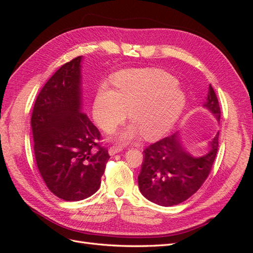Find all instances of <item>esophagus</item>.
<instances>
[{"label": "esophagus", "instance_id": "34e87169", "mask_svg": "<svg viewBox=\"0 0 253 253\" xmlns=\"http://www.w3.org/2000/svg\"><path fill=\"white\" fill-rule=\"evenodd\" d=\"M121 148L120 147H111L110 149H109V154L111 155V156H113V155H115V154H117V153H119V152H121Z\"/></svg>", "mask_w": 253, "mask_h": 253}]
</instances>
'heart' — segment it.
Returning <instances> with one entry per match:
<instances>
[{"label":"heart","instance_id":"1","mask_svg":"<svg viewBox=\"0 0 253 253\" xmlns=\"http://www.w3.org/2000/svg\"><path fill=\"white\" fill-rule=\"evenodd\" d=\"M177 81L165 71L147 68L125 72L114 79L112 89L102 84L93 102V116L104 132L111 133L126 119L133 126L118 134L117 139L128 141L139 129L145 139H158L177 124L187 104V96Z\"/></svg>","mask_w":253,"mask_h":253}]
</instances>
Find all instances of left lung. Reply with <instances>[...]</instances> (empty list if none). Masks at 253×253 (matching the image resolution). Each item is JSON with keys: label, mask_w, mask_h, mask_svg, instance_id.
<instances>
[{"label": "left lung", "mask_w": 253, "mask_h": 253, "mask_svg": "<svg viewBox=\"0 0 253 253\" xmlns=\"http://www.w3.org/2000/svg\"><path fill=\"white\" fill-rule=\"evenodd\" d=\"M204 108L219 121V104L211 84ZM217 149L218 133L208 142V152L202 156H194L186 150L179 132L149 145L143 151L138 175L141 194L150 202L164 207L187 201L209 176Z\"/></svg>", "instance_id": "8db88e82"}]
</instances>
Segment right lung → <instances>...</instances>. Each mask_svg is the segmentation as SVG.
Here are the masks:
<instances>
[{
    "instance_id": "obj_1",
    "label": "right lung",
    "mask_w": 253,
    "mask_h": 253,
    "mask_svg": "<svg viewBox=\"0 0 253 253\" xmlns=\"http://www.w3.org/2000/svg\"><path fill=\"white\" fill-rule=\"evenodd\" d=\"M82 57L61 66L38 95L32 115L37 167L61 200L77 202L96 193L110 155L100 132L83 113Z\"/></svg>"
}]
</instances>
